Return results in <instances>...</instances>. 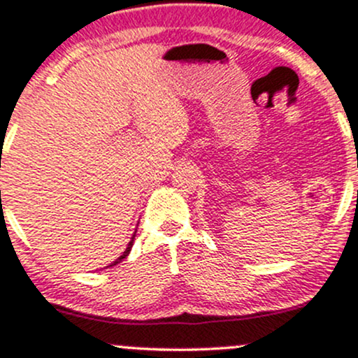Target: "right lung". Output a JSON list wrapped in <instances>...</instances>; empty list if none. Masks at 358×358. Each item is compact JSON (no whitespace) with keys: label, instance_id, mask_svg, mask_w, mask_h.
I'll return each mask as SVG.
<instances>
[{"label":"right lung","instance_id":"1","mask_svg":"<svg viewBox=\"0 0 358 358\" xmlns=\"http://www.w3.org/2000/svg\"><path fill=\"white\" fill-rule=\"evenodd\" d=\"M134 239H136V233H134V234H132L131 241H129L127 248H125V251H124V253H122V255H120V257H119V258H117V260H115V262H113V263H110V265H108V266H113V265H117V263H120L122 260H124V258H125V257H127V255H129V253H131V248H132V245H134Z\"/></svg>","mask_w":358,"mask_h":358}]
</instances>
